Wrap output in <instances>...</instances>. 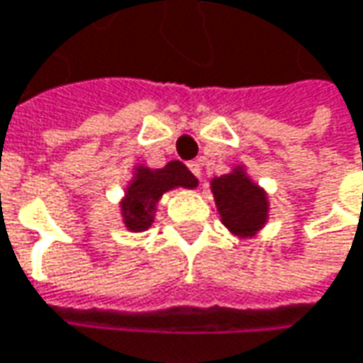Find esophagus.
Instances as JSON below:
<instances>
[{
    "mask_svg": "<svg viewBox=\"0 0 363 363\" xmlns=\"http://www.w3.org/2000/svg\"><path fill=\"white\" fill-rule=\"evenodd\" d=\"M189 169H190V173L194 174L196 179H200V177H202V169H200V164L196 163V161H192V163H189Z\"/></svg>",
    "mask_w": 363,
    "mask_h": 363,
    "instance_id": "obj_1",
    "label": "esophagus"
}]
</instances>
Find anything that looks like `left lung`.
<instances>
[{
	"instance_id": "obj_1",
	"label": "left lung",
	"mask_w": 363,
	"mask_h": 363,
	"mask_svg": "<svg viewBox=\"0 0 363 363\" xmlns=\"http://www.w3.org/2000/svg\"><path fill=\"white\" fill-rule=\"evenodd\" d=\"M218 214L230 234L247 240L261 232L269 220V194L253 181L245 164L210 181Z\"/></svg>"
}]
</instances>
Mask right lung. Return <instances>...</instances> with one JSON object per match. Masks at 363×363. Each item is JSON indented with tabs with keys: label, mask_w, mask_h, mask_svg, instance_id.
I'll return each instance as SVG.
<instances>
[{
	"label": "right lung",
	"mask_w": 363,
	"mask_h": 363,
	"mask_svg": "<svg viewBox=\"0 0 363 363\" xmlns=\"http://www.w3.org/2000/svg\"><path fill=\"white\" fill-rule=\"evenodd\" d=\"M199 179L181 161H169L163 169L138 163L131 171L120 200V216L128 232L141 234L155 222L157 204L169 190L196 189Z\"/></svg>",
	"instance_id": "right-lung-1"
}]
</instances>
